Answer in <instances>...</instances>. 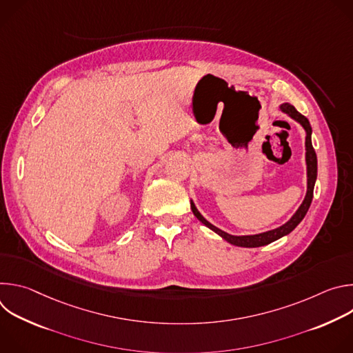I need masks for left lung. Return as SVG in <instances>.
<instances>
[{
	"instance_id": "8db88e82",
	"label": "left lung",
	"mask_w": 353,
	"mask_h": 353,
	"mask_svg": "<svg viewBox=\"0 0 353 353\" xmlns=\"http://www.w3.org/2000/svg\"><path fill=\"white\" fill-rule=\"evenodd\" d=\"M282 112L288 113L292 119H294L296 121H299L303 128L306 130V163H307V194L306 198L303 201V204L299 207V210L296 211V214L290 218L289 222H286L285 225L265 232V233H260V234H253V236H232L221 229H218L216 226L211 225L203 215L198 212V210L195 208V205L191 203V210L194 212V215L203 222L207 228H210L211 230H214L215 233H218L221 237H223L226 241H229L230 244L239 245V247H260V245H265L270 244L278 239H281L282 236L290 233L300 222L301 219L305 218V215L307 214L310 204H312V199H313V190H314V183L317 179V157H316V150L312 145V125L309 123V120L300 114L292 105L285 103L281 106Z\"/></svg>"
}]
</instances>
